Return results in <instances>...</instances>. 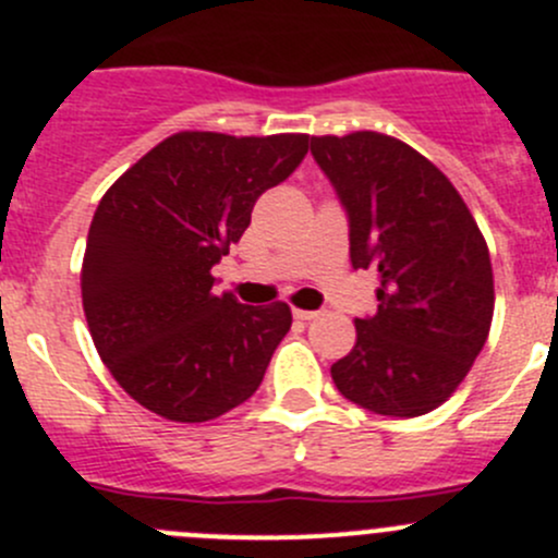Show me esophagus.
Returning a JSON list of instances; mask_svg holds the SVG:
<instances>
[{"label":"esophagus","mask_w":558,"mask_h":558,"mask_svg":"<svg viewBox=\"0 0 558 558\" xmlns=\"http://www.w3.org/2000/svg\"><path fill=\"white\" fill-rule=\"evenodd\" d=\"M295 319H303V323H308V319H317L319 312H308V308H295Z\"/></svg>","instance_id":"1"}]
</instances>
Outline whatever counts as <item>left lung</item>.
<instances>
[{
	"label": "left lung",
	"mask_w": 558,
	"mask_h": 558,
	"mask_svg": "<svg viewBox=\"0 0 558 558\" xmlns=\"http://www.w3.org/2000/svg\"><path fill=\"white\" fill-rule=\"evenodd\" d=\"M312 154L350 214V260L377 268V312L330 366L363 410L417 417L456 393L494 317L488 244L448 175L399 137L312 135Z\"/></svg>",
	"instance_id": "obj_1"
}]
</instances>
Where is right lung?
Returning a JSON list of instances; mask_svg holds the SVG:
<instances>
[{
    "instance_id": "add662e5",
    "label": "right lung",
    "mask_w": 558,
    "mask_h": 558,
    "mask_svg": "<svg viewBox=\"0 0 558 558\" xmlns=\"http://www.w3.org/2000/svg\"><path fill=\"white\" fill-rule=\"evenodd\" d=\"M308 151V135L184 130L110 184L94 211L81 298L99 357L141 407L206 423L244 404L292 325L284 301L214 292L211 268L252 208Z\"/></svg>"
}]
</instances>
